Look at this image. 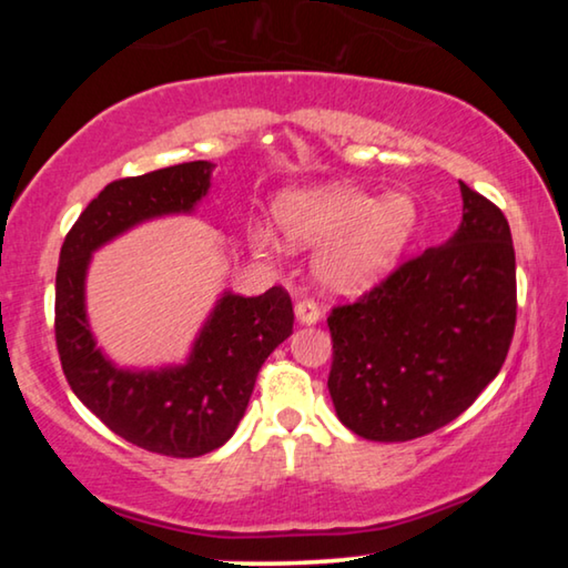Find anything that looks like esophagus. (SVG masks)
<instances>
[{"instance_id": "esophagus-1", "label": "esophagus", "mask_w": 568, "mask_h": 568, "mask_svg": "<svg viewBox=\"0 0 568 568\" xmlns=\"http://www.w3.org/2000/svg\"><path fill=\"white\" fill-rule=\"evenodd\" d=\"M295 318L297 323L303 325H315L321 321V307L315 301H307V297H303V301L295 303Z\"/></svg>"}]
</instances>
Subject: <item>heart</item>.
<instances>
[{"label": "heart", "instance_id": "b5f03b06", "mask_svg": "<svg viewBox=\"0 0 568 568\" xmlns=\"http://www.w3.org/2000/svg\"><path fill=\"white\" fill-rule=\"evenodd\" d=\"M273 213L293 245H321L315 275L333 293H361L386 277L418 230V205L408 192L378 200L343 182L287 190L275 197ZM247 240L261 255L281 250L263 220L250 223Z\"/></svg>", "mask_w": 568, "mask_h": 568}]
</instances>
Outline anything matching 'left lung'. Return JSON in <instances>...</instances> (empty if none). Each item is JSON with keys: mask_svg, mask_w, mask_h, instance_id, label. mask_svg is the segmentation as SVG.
<instances>
[{"mask_svg": "<svg viewBox=\"0 0 568 568\" xmlns=\"http://www.w3.org/2000/svg\"><path fill=\"white\" fill-rule=\"evenodd\" d=\"M464 220L365 293L333 307L328 390L345 428L398 444L458 418L506 361L516 325L511 230L460 182Z\"/></svg>", "mask_w": 568, "mask_h": 568, "instance_id": "obj_1", "label": "left lung"}]
</instances>
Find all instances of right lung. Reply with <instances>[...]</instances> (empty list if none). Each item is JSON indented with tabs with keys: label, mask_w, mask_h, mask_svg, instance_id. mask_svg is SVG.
Segmentation results:
<instances>
[{
	"label": "right lung",
	"mask_w": 568,
	"mask_h": 568,
	"mask_svg": "<svg viewBox=\"0 0 568 568\" xmlns=\"http://www.w3.org/2000/svg\"><path fill=\"white\" fill-rule=\"evenodd\" d=\"M213 168L197 160L110 182L67 233L57 267L54 335L74 396L120 438L172 458L205 456L235 434L257 371L293 333L291 295L281 285L257 297L225 291L185 363L122 368L94 341L84 283L94 250L148 220L195 213Z\"/></svg>",
	"instance_id": "1"
}]
</instances>
